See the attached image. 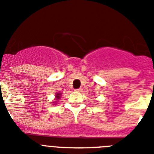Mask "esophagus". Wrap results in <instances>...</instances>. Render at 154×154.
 Masks as SVG:
<instances>
[{"instance_id":"34e87169","label":"esophagus","mask_w":154,"mask_h":154,"mask_svg":"<svg viewBox=\"0 0 154 154\" xmlns=\"http://www.w3.org/2000/svg\"><path fill=\"white\" fill-rule=\"evenodd\" d=\"M75 92H81L82 91V89H75Z\"/></svg>"}]
</instances>
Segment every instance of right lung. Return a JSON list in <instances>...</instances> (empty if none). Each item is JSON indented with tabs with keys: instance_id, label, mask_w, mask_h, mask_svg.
Instances as JSON below:
<instances>
[{
	"instance_id": "right-lung-1",
	"label": "right lung",
	"mask_w": 154,
	"mask_h": 154,
	"mask_svg": "<svg viewBox=\"0 0 154 154\" xmlns=\"http://www.w3.org/2000/svg\"><path fill=\"white\" fill-rule=\"evenodd\" d=\"M61 96H62V93H60V92H56L55 95V102H53L52 104L56 105L57 102H58V100L61 99Z\"/></svg>"
}]
</instances>
